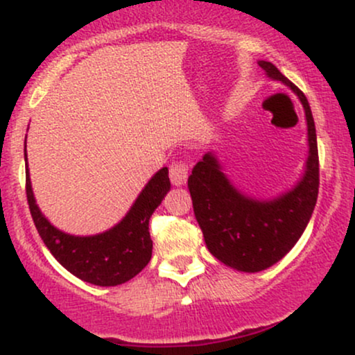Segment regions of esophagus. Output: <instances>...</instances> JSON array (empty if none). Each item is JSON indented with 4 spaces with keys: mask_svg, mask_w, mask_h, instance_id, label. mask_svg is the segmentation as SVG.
I'll return each instance as SVG.
<instances>
[{
    "mask_svg": "<svg viewBox=\"0 0 355 355\" xmlns=\"http://www.w3.org/2000/svg\"><path fill=\"white\" fill-rule=\"evenodd\" d=\"M189 178V165L185 162H173L170 165V180H172L173 185H183Z\"/></svg>",
    "mask_w": 355,
    "mask_h": 355,
    "instance_id": "1",
    "label": "esophagus"
}]
</instances>
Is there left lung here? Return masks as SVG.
<instances>
[{"label": "left lung", "instance_id": "1", "mask_svg": "<svg viewBox=\"0 0 355 355\" xmlns=\"http://www.w3.org/2000/svg\"><path fill=\"white\" fill-rule=\"evenodd\" d=\"M270 78L282 81L302 101L309 130L307 170L294 190L270 202L239 193L220 172L214 155L207 153L191 170L189 190L195 218L207 248L220 262L237 270L260 272L274 266L295 245L312 217L319 195V152L315 123L309 101L272 63L259 61Z\"/></svg>", "mask_w": 355, "mask_h": 355}]
</instances>
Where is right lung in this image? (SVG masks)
Listing matches in <instances>:
<instances>
[{
	"label": "right lung",
	"mask_w": 355,
	"mask_h": 355,
	"mask_svg": "<svg viewBox=\"0 0 355 355\" xmlns=\"http://www.w3.org/2000/svg\"><path fill=\"white\" fill-rule=\"evenodd\" d=\"M170 190L168 168L146 183L126 217L112 230L93 237H75L60 232L43 217L35 203L26 170V198L40 237L53 257L85 282L110 287L133 279L152 259V239L148 222Z\"/></svg>",
	"instance_id": "1"
}]
</instances>
